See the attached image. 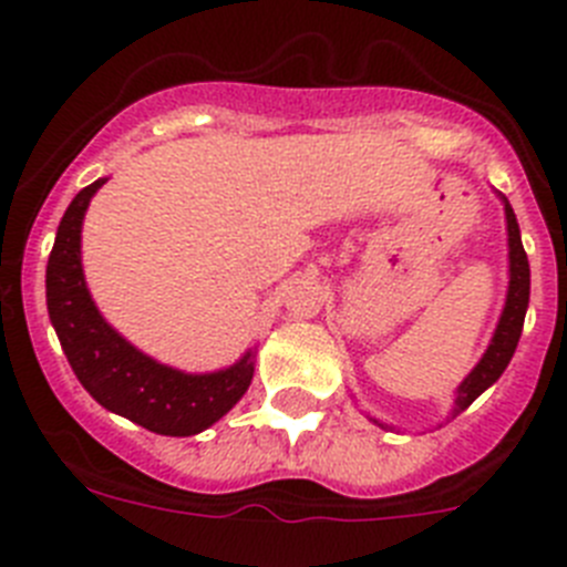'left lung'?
I'll use <instances>...</instances> for the list:
<instances>
[{
  "label": "left lung",
  "instance_id": "1",
  "mask_svg": "<svg viewBox=\"0 0 567 567\" xmlns=\"http://www.w3.org/2000/svg\"><path fill=\"white\" fill-rule=\"evenodd\" d=\"M499 195V193H497ZM505 209V229H508V292H505V307L503 315L497 320V329L491 334V343L485 349V354L480 358V363L465 374L463 383L457 385L454 392V405L452 417H457L460 412H465L485 389L497 383L499 374L508 369L511 358H514V349L519 343V334H523L525 323V309H528L530 298V269H528V255L523 249V238H519V224L517 215L511 209L508 198L499 195ZM372 423H378L380 429H392V425L380 423V420L369 417Z\"/></svg>",
  "mask_w": 567,
  "mask_h": 567
}]
</instances>
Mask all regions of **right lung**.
Wrapping results in <instances>:
<instances>
[{
	"mask_svg": "<svg viewBox=\"0 0 567 567\" xmlns=\"http://www.w3.org/2000/svg\"><path fill=\"white\" fill-rule=\"evenodd\" d=\"M107 178H99L70 202L48 258V315L70 369L90 398L107 412L164 437H193L244 398L255 374V349L218 372H182L135 349L110 327L90 295L82 269V224L90 198Z\"/></svg>",
	"mask_w": 567,
	"mask_h": 567,
	"instance_id": "add662e5",
	"label": "right lung"
}]
</instances>
